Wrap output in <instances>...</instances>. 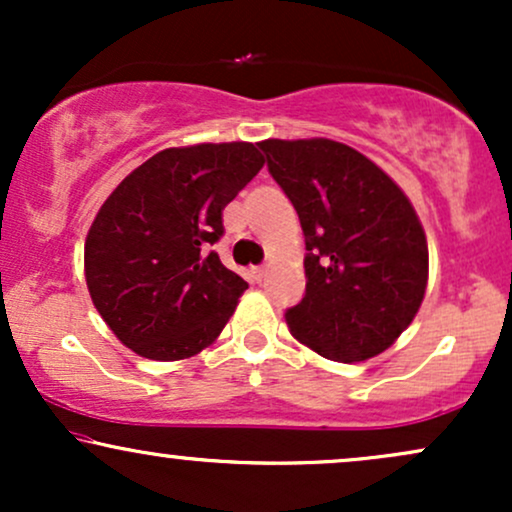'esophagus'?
<instances>
[{"label": "esophagus", "mask_w": 512, "mask_h": 512, "mask_svg": "<svg viewBox=\"0 0 512 512\" xmlns=\"http://www.w3.org/2000/svg\"><path fill=\"white\" fill-rule=\"evenodd\" d=\"M250 276L257 281V284H260L264 276H267V267H252L250 269Z\"/></svg>", "instance_id": "34e87169"}]
</instances>
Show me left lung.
Instances as JSON below:
<instances>
[{
    "label": "left lung",
    "mask_w": 512,
    "mask_h": 512,
    "mask_svg": "<svg viewBox=\"0 0 512 512\" xmlns=\"http://www.w3.org/2000/svg\"><path fill=\"white\" fill-rule=\"evenodd\" d=\"M305 236V296L286 310L298 342L332 361L373 358L424 301L428 245L390 175L332 139L257 144Z\"/></svg>",
    "instance_id": "obj_1"
}]
</instances>
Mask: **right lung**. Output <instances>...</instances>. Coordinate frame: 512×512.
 I'll use <instances>...</instances> for the list:
<instances>
[{"mask_svg":"<svg viewBox=\"0 0 512 512\" xmlns=\"http://www.w3.org/2000/svg\"><path fill=\"white\" fill-rule=\"evenodd\" d=\"M262 166L248 142L163 149L105 199L86 238V284L122 344L180 361L219 337L248 284L209 248L223 207Z\"/></svg>","mask_w":512,"mask_h":512,"instance_id":"right-lung-1","label":"right lung"}]
</instances>
